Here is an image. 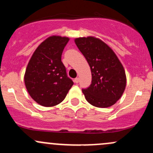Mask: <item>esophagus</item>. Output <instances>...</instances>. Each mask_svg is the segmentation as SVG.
Returning a JSON list of instances; mask_svg holds the SVG:
<instances>
[{
  "instance_id": "34e87169",
  "label": "esophagus",
  "mask_w": 153,
  "mask_h": 153,
  "mask_svg": "<svg viewBox=\"0 0 153 153\" xmlns=\"http://www.w3.org/2000/svg\"><path fill=\"white\" fill-rule=\"evenodd\" d=\"M74 82H75V84H78V83L79 82V78H75V79H74Z\"/></svg>"
}]
</instances>
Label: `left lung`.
Segmentation results:
<instances>
[{
	"mask_svg": "<svg viewBox=\"0 0 153 153\" xmlns=\"http://www.w3.org/2000/svg\"><path fill=\"white\" fill-rule=\"evenodd\" d=\"M76 46L90 67L92 84L82 92L92 106L106 108L121 98L126 84V74L115 52L101 40L94 37L78 38Z\"/></svg>",
	"mask_w": 153,
	"mask_h": 153,
	"instance_id": "left-lung-1",
	"label": "left lung"
}]
</instances>
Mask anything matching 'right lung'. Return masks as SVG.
<instances>
[{
    "mask_svg": "<svg viewBox=\"0 0 153 153\" xmlns=\"http://www.w3.org/2000/svg\"><path fill=\"white\" fill-rule=\"evenodd\" d=\"M69 38L51 36L35 49L29 61L24 82L29 95L40 105L53 106L64 101L73 85L61 61Z\"/></svg>",
    "mask_w": 153,
    "mask_h": 153,
    "instance_id": "add662e5",
    "label": "right lung"
}]
</instances>
